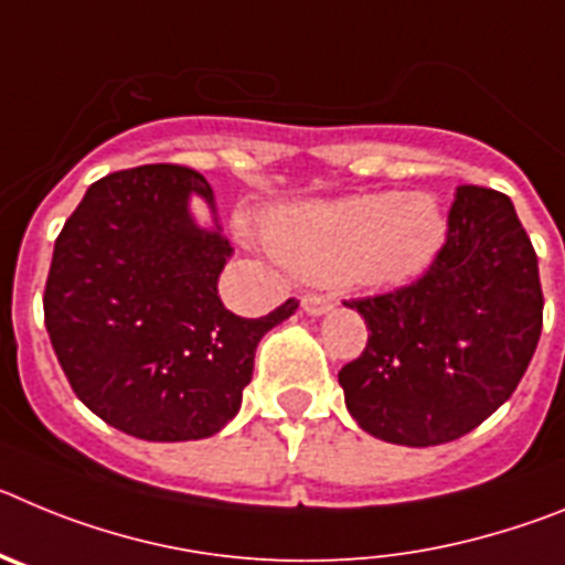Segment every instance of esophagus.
I'll list each match as a JSON object with an SVG mask.
<instances>
[{
    "mask_svg": "<svg viewBox=\"0 0 565 565\" xmlns=\"http://www.w3.org/2000/svg\"><path fill=\"white\" fill-rule=\"evenodd\" d=\"M333 308V299L326 297V294H306L302 297V311L311 313V317H322Z\"/></svg>",
    "mask_w": 565,
    "mask_h": 565,
    "instance_id": "1",
    "label": "esophagus"
}]
</instances>
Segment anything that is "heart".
<instances>
[{"instance_id":"b5f03b06","label":"heart","mask_w":565,"mask_h":565,"mask_svg":"<svg viewBox=\"0 0 565 565\" xmlns=\"http://www.w3.org/2000/svg\"><path fill=\"white\" fill-rule=\"evenodd\" d=\"M447 234L430 194H356L274 214L268 239L308 279L396 286L430 266Z\"/></svg>"}]
</instances>
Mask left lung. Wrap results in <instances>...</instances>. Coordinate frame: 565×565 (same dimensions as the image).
<instances>
[{"label": "left lung", "instance_id": "left-lung-1", "mask_svg": "<svg viewBox=\"0 0 565 565\" xmlns=\"http://www.w3.org/2000/svg\"><path fill=\"white\" fill-rule=\"evenodd\" d=\"M344 306L371 331L362 356L339 371L348 413L382 441L436 447L487 422L535 356L537 254L507 194L458 186L430 268Z\"/></svg>", "mask_w": 565, "mask_h": 565}]
</instances>
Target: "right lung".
<instances>
[{
    "label": "right lung",
    "mask_w": 565,
    "mask_h": 565,
    "mask_svg": "<svg viewBox=\"0 0 565 565\" xmlns=\"http://www.w3.org/2000/svg\"><path fill=\"white\" fill-rule=\"evenodd\" d=\"M192 193L210 203L214 230L193 223ZM228 257L212 186L178 163L107 174L67 217L44 286V326L73 393L115 430L198 441L237 416L259 339L299 302L234 317L217 297Z\"/></svg>",
    "instance_id": "right-lung-1"
}]
</instances>
